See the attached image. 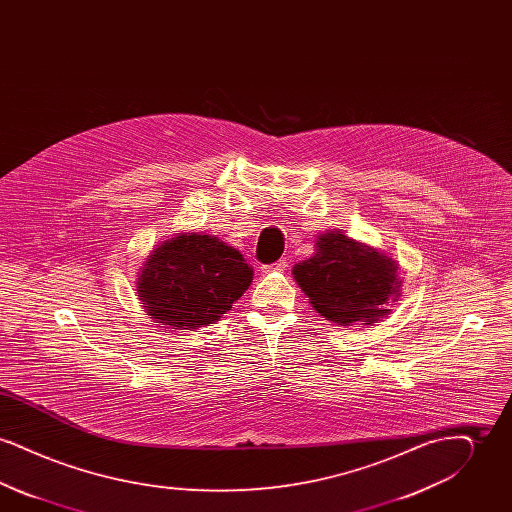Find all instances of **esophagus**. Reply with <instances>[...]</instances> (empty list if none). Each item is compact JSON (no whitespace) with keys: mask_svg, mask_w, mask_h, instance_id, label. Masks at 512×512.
<instances>
[{"mask_svg":"<svg viewBox=\"0 0 512 512\" xmlns=\"http://www.w3.org/2000/svg\"><path fill=\"white\" fill-rule=\"evenodd\" d=\"M288 268V259H280V261H276L274 265H263L261 270L268 274V272H284Z\"/></svg>","mask_w":512,"mask_h":512,"instance_id":"1","label":"esophagus"}]
</instances>
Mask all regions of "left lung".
<instances>
[{"label": "left lung", "instance_id": "obj_1", "mask_svg": "<svg viewBox=\"0 0 512 512\" xmlns=\"http://www.w3.org/2000/svg\"><path fill=\"white\" fill-rule=\"evenodd\" d=\"M293 276L318 313L340 324L388 315L401 286L390 257L340 232L318 236L317 253L297 263Z\"/></svg>", "mask_w": 512, "mask_h": 512}]
</instances>
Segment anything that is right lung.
<instances>
[{"instance_id": "right-lung-1", "label": "right lung", "mask_w": 512, "mask_h": 512, "mask_svg": "<svg viewBox=\"0 0 512 512\" xmlns=\"http://www.w3.org/2000/svg\"><path fill=\"white\" fill-rule=\"evenodd\" d=\"M253 280L240 251L211 236H178L159 245L138 278L149 317L176 330L217 322Z\"/></svg>"}]
</instances>
